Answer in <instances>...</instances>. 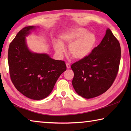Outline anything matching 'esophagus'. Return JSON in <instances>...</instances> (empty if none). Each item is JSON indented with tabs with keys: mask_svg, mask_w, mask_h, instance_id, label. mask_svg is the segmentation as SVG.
I'll list each match as a JSON object with an SVG mask.
<instances>
[{
	"mask_svg": "<svg viewBox=\"0 0 131 131\" xmlns=\"http://www.w3.org/2000/svg\"><path fill=\"white\" fill-rule=\"evenodd\" d=\"M66 67H67V69H70V65L69 63H66Z\"/></svg>",
	"mask_w": 131,
	"mask_h": 131,
	"instance_id": "obj_1",
	"label": "esophagus"
}]
</instances>
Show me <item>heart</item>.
Segmentation results:
<instances>
[{
  "label": "heart",
  "instance_id": "obj_1",
  "mask_svg": "<svg viewBox=\"0 0 131 131\" xmlns=\"http://www.w3.org/2000/svg\"><path fill=\"white\" fill-rule=\"evenodd\" d=\"M60 41L69 46V54L76 59H82L87 57L94 48L96 43V37L85 29L78 28L63 33L60 36ZM55 49L59 54L65 51L62 44L57 43Z\"/></svg>",
  "mask_w": 131,
  "mask_h": 131
}]
</instances>
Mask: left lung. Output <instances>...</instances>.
Returning a JSON list of instances; mask_svg holds the SVG:
<instances>
[{
    "instance_id": "1",
    "label": "left lung",
    "mask_w": 131,
    "mask_h": 131,
    "mask_svg": "<svg viewBox=\"0 0 131 131\" xmlns=\"http://www.w3.org/2000/svg\"><path fill=\"white\" fill-rule=\"evenodd\" d=\"M121 47L110 29L101 43L84 58L71 66L74 72L72 85L76 92L86 99L105 92L118 74Z\"/></svg>"
}]
</instances>
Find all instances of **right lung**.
I'll list each match as a JSON object with an SVG mask.
<instances>
[{
  "label": "right lung",
  "instance_id": "1",
  "mask_svg": "<svg viewBox=\"0 0 131 131\" xmlns=\"http://www.w3.org/2000/svg\"><path fill=\"white\" fill-rule=\"evenodd\" d=\"M35 28L26 26L18 33L10 44L8 62L11 80L16 89L28 98L40 100L51 92L66 66L65 61L28 50L25 36Z\"/></svg>",
  "mask_w": 131,
  "mask_h": 131
}]
</instances>
